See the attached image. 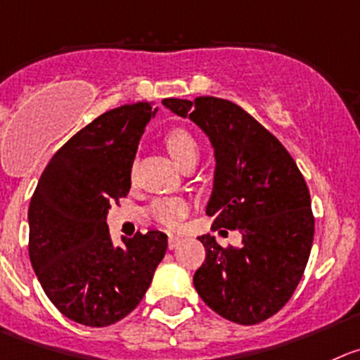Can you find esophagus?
<instances>
[{"label": "esophagus", "mask_w": 360, "mask_h": 360, "mask_svg": "<svg viewBox=\"0 0 360 360\" xmlns=\"http://www.w3.org/2000/svg\"><path fill=\"white\" fill-rule=\"evenodd\" d=\"M181 243H183V238L176 236V234H170V236H169V248H170V250H172V248H177Z\"/></svg>", "instance_id": "esophagus-1"}]
</instances>
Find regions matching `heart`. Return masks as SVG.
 I'll use <instances>...</instances> for the list:
<instances>
[{
    "label": "heart",
    "instance_id": "heart-1",
    "mask_svg": "<svg viewBox=\"0 0 360 360\" xmlns=\"http://www.w3.org/2000/svg\"><path fill=\"white\" fill-rule=\"evenodd\" d=\"M165 146L169 149L170 156L184 167L188 163H197L199 160V142L193 134L183 127L170 129L165 134ZM149 217L160 226L176 227L188 213V202L181 197H163L156 199L147 210Z\"/></svg>",
    "mask_w": 360,
    "mask_h": 360
}]
</instances>
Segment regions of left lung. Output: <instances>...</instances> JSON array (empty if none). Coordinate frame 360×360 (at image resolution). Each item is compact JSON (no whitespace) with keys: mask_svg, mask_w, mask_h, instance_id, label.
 Segmentation results:
<instances>
[{"mask_svg":"<svg viewBox=\"0 0 360 360\" xmlns=\"http://www.w3.org/2000/svg\"><path fill=\"white\" fill-rule=\"evenodd\" d=\"M163 104L207 134L217 165L206 213L213 229L243 238L241 247L224 248L199 236L206 259L193 286L221 318L261 323L288 304L311 254L314 217L304 176L286 147L238 104L211 96Z\"/></svg>","mask_w":360,"mask_h":360,"instance_id":"left-lung-1","label":"left lung"}]
</instances>
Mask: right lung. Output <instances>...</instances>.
Instances as JSON below:
<instances>
[{
  "instance_id": "right-lung-1",
  "label": "right lung",
  "mask_w": 360,
  "mask_h": 360,
  "mask_svg": "<svg viewBox=\"0 0 360 360\" xmlns=\"http://www.w3.org/2000/svg\"><path fill=\"white\" fill-rule=\"evenodd\" d=\"M150 103L110 110L51 158L30 200V261L44 293L63 316L86 327L126 318L167 252L161 231L122 238L115 247L106 214L129 193L131 167Z\"/></svg>"
}]
</instances>
